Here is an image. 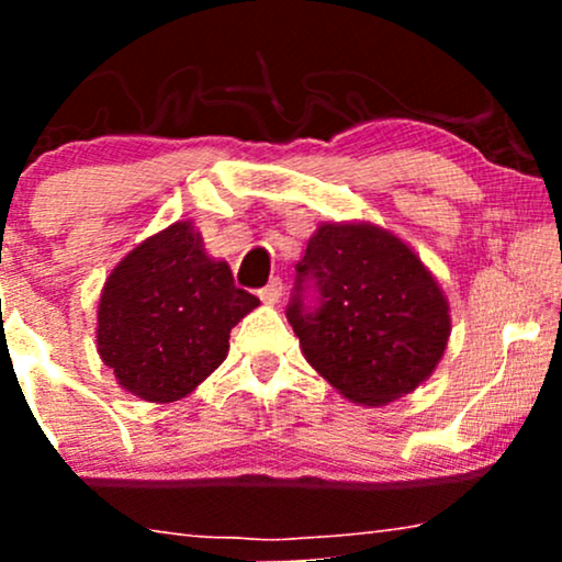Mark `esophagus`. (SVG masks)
<instances>
[{"mask_svg": "<svg viewBox=\"0 0 562 562\" xmlns=\"http://www.w3.org/2000/svg\"><path fill=\"white\" fill-rule=\"evenodd\" d=\"M280 295H282V280H280V277L269 280V285H263L259 290V299L263 303H277V301H280Z\"/></svg>", "mask_w": 562, "mask_h": 562, "instance_id": "1", "label": "esophagus"}]
</instances>
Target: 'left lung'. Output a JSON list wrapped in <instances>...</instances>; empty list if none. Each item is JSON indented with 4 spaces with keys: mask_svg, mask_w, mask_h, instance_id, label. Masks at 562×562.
I'll list each match as a JSON object with an SVG mask.
<instances>
[{
    "mask_svg": "<svg viewBox=\"0 0 562 562\" xmlns=\"http://www.w3.org/2000/svg\"><path fill=\"white\" fill-rule=\"evenodd\" d=\"M288 322L306 362L348 402L383 406L434 375L451 333L449 301L404 240L367 222L319 224L295 263ZM303 281L318 306L300 299Z\"/></svg>",
    "mask_w": 562,
    "mask_h": 562,
    "instance_id": "8db88e82",
    "label": "left lung"
}]
</instances>
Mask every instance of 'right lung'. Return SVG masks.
Listing matches in <instances>:
<instances>
[{"mask_svg": "<svg viewBox=\"0 0 562 562\" xmlns=\"http://www.w3.org/2000/svg\"><path fill=\"white\" fill-rule=\"evenodd\" d=\"M259 299L205 254L192 222L142 240L105 280L97 351L142 402L184 398L227 359L229 333Z\"/></svg>", "mask_w": 562, "mask_h": 562, "instance_id": "obj_1", "label": "right lung"}]
</instances>
